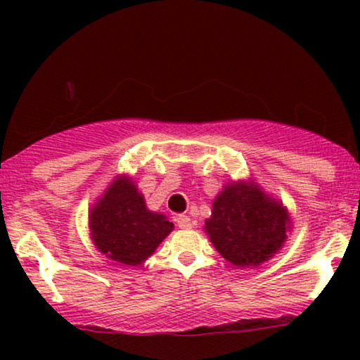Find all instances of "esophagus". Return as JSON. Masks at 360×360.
Returning a JSON list of instances; mask_svg holds the SVG:
<instances>
[{"mask_svg": "<svg viewBox=\"0 0 360 360\" xmlns=\"http://www.w3.org/2000/svg\"><path fill=\"white\" fill-rule=\"evenodd\" d=\"M176 221H177V226H179V229L188 230L193 226V220L188 217V214H179V217L176 218Z\"/></svg>", "mask_w": 360, "mask_h": 360, "instance_id": "1", "label": "esophagus"}]
</instances>
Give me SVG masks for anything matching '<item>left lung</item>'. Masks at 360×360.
<instances>
[{"label": "left lung", "mask_w": 360, "mask_h": 360, "mask_svg": "<svg viewBox=\"0 0 360 360\" xmlns=\"http://www.w3.org/2000/svg\"><path fill=\"white\" fill-rule=\"evenodd\" d=\"M288 210L254 181L223 186L205 230L223 259L238 267L260 266L286 242Z\"/></svg>", "instance_id": "8db88e82"}]
</instances>
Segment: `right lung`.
<instances>
[{
  "label": "right lung",
  "mask_w": 360,
  "mask_h": 360,
  "mask_svg": "<svg viewBox=\"0 0 360 360\" xmlns=\"http://www.w3.org/2000/svg\"><path fill=\"white\" fill-rule=\"evenodd\" d=\"M172 229L174 225L162 213L147 210L142 193L127 176H118L89 213L96 249L125 266L146 262Z\"/></svg>",
  "instance_id": "1"
}]
</instances>
